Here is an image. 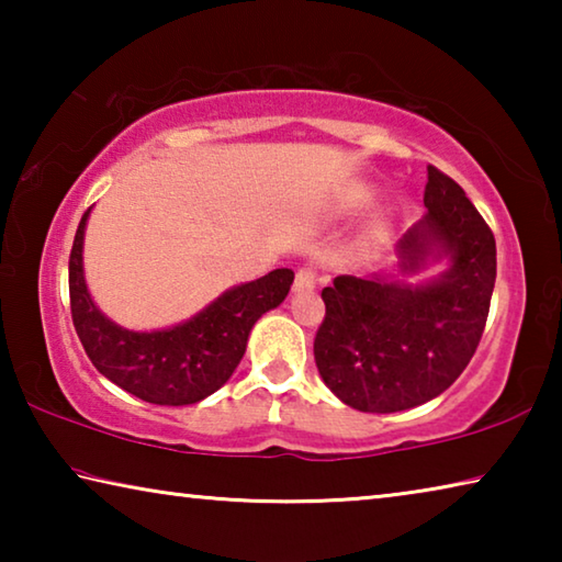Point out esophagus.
Returning <instances> with one entry per match:
<instances>
[{
  "instance_id": "esophagus-1",
  "label": "esophagus",
  "mask_w": 562,
  "mask_h": 562,
  "mask_svg": "<svg viewBox=\"0 0 562 562\" xmlns=\"http://www.w3.org/2000/svg\"><path fill=\"white\" fill-rule=\"evenodd\" d=\"M317 284V270L315 268H300L294 274V292H307Z\"/></svg>"
}]
</instances>
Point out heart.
Here are the masks:
<instances>
[{"label":"heart","instance_id":"1","mask_svg":"<svg viewBox=\"0 0 562 562\" xmlns=\"http://www.w3.org/2000/svg\"><path fill=\"white\" fill-rule=\"evenodd\" d=\"M369 205H372V195H369L367 190H359V193L351 195V201H349L351 211H367Z\"/></svg>","mask_w":562,"mask_h":562}]
</instances>
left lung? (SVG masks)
Instances as JSON below:
<instances>
[{"label": "left lung", "instance_id": "left-lung-1", "mask_svg": "<svg viewBox=\"0 0 562 562\" xmlns=\"http://www.w3.org/2000/svg\"><path fill=\"white\" fill-rule=\"evenodd\" d=\"M426 215L396 245L398 270L449 258L424 284L394 274H339L322 290L315 337L319 376L347 406L369 414L414 408L446 392L469 367L496 284V240L453 178L429 166Z\"/></svg>", "mask_w": 562, "mask_h": 562}]
</instances>
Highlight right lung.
I'll return each mask as SVG.
<instances>
[{
    "instance_id": "right-lung-1",
    "label": "right lung",
    "mask_w": 562,
    "mask_h": 562,
    "mask_svg": "<svg viewBox=\"0 0 562 562\" xmlns=\"http://www.w3.org/2000/svg\"><path fill=\"white\" fill-rule=\"evenodd\" d=\"M91 207L74 237L69 297L76 335L91 364L148 404L186 406L217 392L240 364L255 322L288 297L294 272L280 268L225 290L195 317L176 327L133 331L103 315L83 280V231Z\"/></svg>"
}]
</instances>
